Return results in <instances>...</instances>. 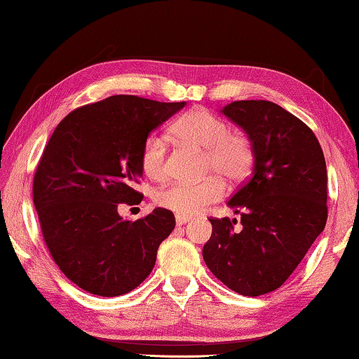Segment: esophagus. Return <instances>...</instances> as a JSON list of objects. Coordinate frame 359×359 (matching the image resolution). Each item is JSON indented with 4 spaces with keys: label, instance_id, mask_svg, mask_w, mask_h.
<instances>
[{
    "label": "esophagus",
    "instance_id": "1",
    "mask_svg": "<svg viewBox=\"0 0 359 359\" xmlns=\"http://www.w3.org/2000/svg\"><path fill=\"white\" fill-rule=\"evenodd\" d=\"M189 220H190V217H187V215H175V224H177L179 226L185 225Z\"/></svg>",
    "mask_w": 359,
    "mask_h": 359
}]
</instances>
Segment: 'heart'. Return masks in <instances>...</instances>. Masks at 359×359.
<instances>
[{"instance_id":"b5f03b06","label":"heart","mask_w":359,"mask_h":359,"mask_svg":"<svg viewBox=\"0 0 359 359\" xmlns=\"http://www.w3.org/2000/svg\"><path fill=\"white\" fill-rule=\"evenodd\" d=\"M175 137L204 150V168L219 174L230 184H241L252 172L255 149L244 134L230 133L225 119L206 110L193 108L174 123ZM140 168L151 180H163L168 175L166 140L159 135L147 137L140 149ZM225 193L224 180L209 175L200 182H172L156 191L158 206L177 215H193L219 201Z\"/></svg>"}]
</instances>
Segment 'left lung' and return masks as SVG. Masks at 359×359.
Segmentation results:
<instances>
[{"instance_id": "obj_1", "label": "left lung", "mask_w": 359, "mask_h": 359, "mask_svg": "<svg viewBox=\"0 0 359 359\" xmlns=\"http://www.w3.org/2000/svg\"><path fill=\"white\" fill-rule=\"evenodd\" d=\"M222 111L248 133L255 163L229 201L243 226L210 217L203 259L231 291L257 297L283 286L326 226V161L313 130L273 102L238 100Z\"/></svg>"}]
</instances>
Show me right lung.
I'll use <instances>...</instances> for the list:
<instances>
[{
  "mask_svg": "<svg viewBox=\"0 0 359 359\" xmlns=\"http://www.w3.org/2000/svg\"><path fill=\"white\" fill-rule=\"evenodd\" d=\"M184 105L119 94L78 107L57 124L35 170L33 203L49 254L78 287L116 297L151 273L174 214L156 208L130 222L118 206L142 201L134 190L142 145Z\"/></svg>",
  "mask_w": 359,
  "mask_h": 359,
  "instance_id": "right-lung-1",
  "label": "right lung"
}]
</instances>
